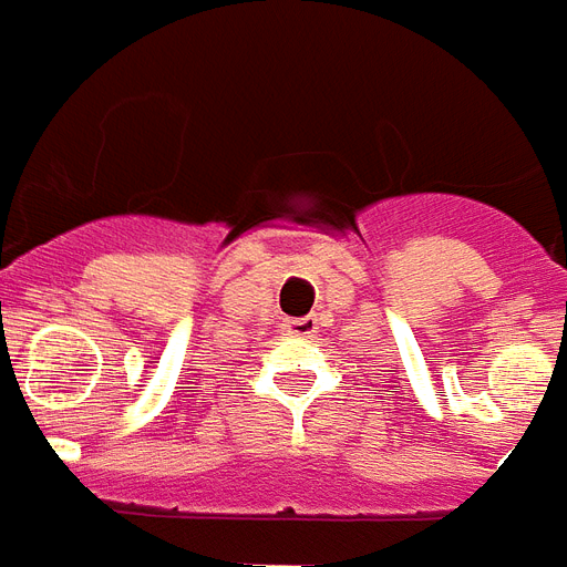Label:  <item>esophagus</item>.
<instances>
[{"instance_id": "obj_1", "label": "esophagus", "mask_w": 567, "mask_h": 567, "mask_svg": "<svg viewBox=\"0 0 567 567\" xmlns=\"http://www.w3.org/2000/svg\"><path fill=\"white\" fill-rule=\"evenodd\" d=\"M287 333L289 337H298V339H310L319 333V321L312 319V316H305V319H289Z\"/></svg>"}]
</instances>
